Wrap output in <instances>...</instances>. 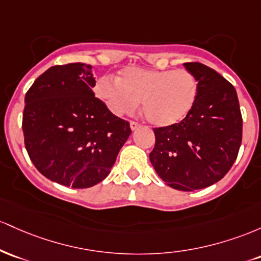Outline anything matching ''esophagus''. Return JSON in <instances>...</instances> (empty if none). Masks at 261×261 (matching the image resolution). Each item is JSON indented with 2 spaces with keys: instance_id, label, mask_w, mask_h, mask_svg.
<instances>
[{
  "instance_id": "34e87169",
  "label": "esophagus",
  "mask_w": 261,
  "mask_h": 261,
  "mask_svg": "<svg viewBox=\"0 0 261 261\" xmlns=\"http://www.w3.org/2000/svg\"><path fill=\"white\" fill-rule=\"evenodd\" d=\"M129 125H130V129L132 130H137L140 127L139 123H137V122H130Z\"/></svg>"
}]
</instances>
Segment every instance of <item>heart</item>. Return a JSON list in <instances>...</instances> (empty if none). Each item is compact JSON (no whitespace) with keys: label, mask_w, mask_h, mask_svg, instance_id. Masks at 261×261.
Segmentation results:
<instances>
[{"label":"heart","mask_w":261,"mask_h":261,"mask_svg":"<svg viewBox=\"0 0 261 261\" xmlns=\"http://www.w3.org/2000/svg\"><path fill=\"white\" fill-rule=\"evenodd\" d=\"M96 95L116 116L142 111L155 127H171L189 116L198 97V81L186 69L156 70L127 67L118 80L105 76L96 84Z\"/></svg>","instance_id":"heart-1"}]
</instances>
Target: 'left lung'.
Returning <instances> with one entry per match:
<instances>
[{"instance_id": "obj_1", "label": "left lung", "mask_w": 261, "mask_h": 261, "mask_svg": "<svg viewBox=\"0 0 261 261\" xmlns=\"http://www.w3.org/2000/svg\"><path fill=\"white\" fill-rule=\"evenodd\" d=\"M198 81V97L184 121L154 128L149 158L166 185L194 191L218 182L236 162L242 144L243 119L232 84L201 63H185Z\"/></svg>"}]
</instances>
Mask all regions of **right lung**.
<instances>
[{"label":"right lung","mask_w":261,"mask_h":261,"mask_svg":"<svg viewBox=\"0 0 261 261\" xmlns=\"http://www.w3.org/2000/svg\"><path fill=\"white\" fill-rule=\"evenodd\" d=\"M92 66H51L25 93L24 144L49 180L74 189L97 185L111 172L132 130L95 97Z\"/></svg>","instance_id":"right-lung-1"}]
</instances>
